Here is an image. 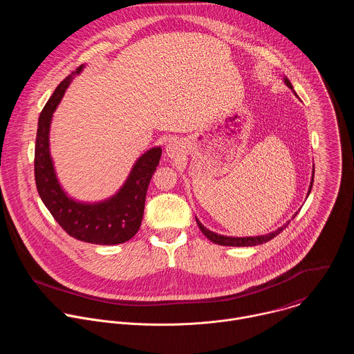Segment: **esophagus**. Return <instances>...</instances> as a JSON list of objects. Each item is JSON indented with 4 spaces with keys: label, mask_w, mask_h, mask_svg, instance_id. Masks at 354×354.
<instances>
[{
    "label": "esophagus",
    "mask_w": 354,
    "mask_h": 354,
    "mask_svg": "<svg viewBox=\"0 0 354 354\" xmlns=\"http://www.w3.org/2000/svg\"><path fill=\"white\" fill-rule=\"evenodd\" d=\"M165 154L169 160H179L183 156V144L179 140H172L167 144Z\"/></svg>",
    "instance_id": "esophagus-1"
}]
</instances>
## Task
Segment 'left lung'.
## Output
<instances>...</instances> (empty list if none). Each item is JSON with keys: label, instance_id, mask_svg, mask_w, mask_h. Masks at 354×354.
I'll list each match as a JSON object with an SVG mask.
<instances>
[{"label": "left lung", "instance_id": "1", "mask_svg": "<svg viewBox=\"0 0 354 354\" xmlns=\"http://www.w3.org/2000/svg\"><path fill=\"white\" fill-rule=\"evenodd\" d=\"M283 81H284V84L292 91V93H294L295 96H298V95L295 93V91L292 89V85H291V82L288 81V78H287V77H283ZM314 172H315V168L313 167V176H311V183H310V189H308L307 196L311 193V189H313ZM297 214H298V213H294L292 217H291V220H292ZM291 220H288L286 224H283L281 227H279L277 230H274V231H272V232H269V234H263V235H258V236H228V235H221V234H217V232L210 231L209 228H206L203 224H201V223L198 221V218L196 217V223H197L200 231L203 232L212 242H214V243H217V245H223V246H255V245L265 243V242L273 239L276 235H279V234L290 224Z\"/></svg>", "mask_w": 354, "mask_h": 354}]
</instances>
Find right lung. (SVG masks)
Returning <instances> with one entry per match:
<instances>
[{"label": "right lung", "instance_id": "obj_1", "mask_svg": "<svg viewBox=\"0 0 354 354\" xmlns=\"http://www.w3.org/2000/svg\"><path fill=\"white\" fill-rule=\"evenodd\" d=\"M84 68L85 64L80 66L56 88L39 116L35 180L44 206L68 235L88 243L118 245L131 239L141 225L147 189L160 164L162 148L157 145L141 154L124 183L108 198L82 201L66 192L50 154V126L67 88Z\"/></svg>", "mask_w": 354, "mask_h": 354}]
</instances>
